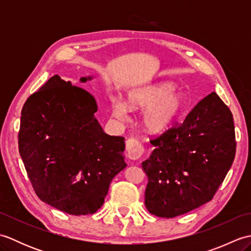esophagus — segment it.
<instances>
[{"label":"esophagus","mask_w":251,"mask_h":251,"mask_svg":"<svg viewBox=\"0 0 251 251\" xmlns=\"http://www.w3.org/2000/svg\"><path fill=\"white\" fill-rule=\"evenodd\" d=\"M145 153V147L141 142L130 138L126 141V155L129 159L140 158Z\"/></svg>","instance_id":"obj_1"}]
</instances>
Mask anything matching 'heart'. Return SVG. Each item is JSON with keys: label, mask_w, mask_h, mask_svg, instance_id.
<instances>
[{"label": "heart", "mask_w": 251, "mask_h": 251, "mask_svg": "<svg viewBox=\"0 0 251 251\" xmlns=\"http://www.w3.org/2000/svg\"><path fill=\"white\" fill-rule=\"evenodd\" d=\"M185 104L184 95L174 85L167 82L149 84L130 90L125 103L121 100L111 101L112 115L120 121L127 120V108L130 110H146L142 123L146 128L153 132L166 129L182 112Z\"/></svg>", "instance_id": "1"}]
</instances>
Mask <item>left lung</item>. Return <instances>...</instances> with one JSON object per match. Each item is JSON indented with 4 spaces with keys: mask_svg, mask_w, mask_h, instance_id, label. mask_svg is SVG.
I'll list each match as a JSON object with an SVG mask.
<instances>
[{
    "mask_svg": "<svg viewBox=\"0 0 251 251\" xmlns=\"http://www.w3.org/2000/svg\"><path fill=\"white\" fill-rule=\"evenodd\" d=\"M150 142L145 204L154 216L175 218L211 201L225 180L236 152L233 115L211 93Z\"/></svg>",
    "mask_w": 251,
    "mask_h": 251,
    "instance_id": "left-lung-1",
    "label": "left lung"
}]
</instances>
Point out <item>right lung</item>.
Wrapping results in <instances>:
<instances>
[{
  "label": "right lung",
  "instance_id": "right-lung-1",
  "mask_svg": "<svg viewBox=\"0 0 251 251\" xmlns=\"http://www.w3.org/2000/svg\"><path fill=\"white\" fill-rule=\"evenodd\" d=\"M97 110L92 94L59 75L21 110L18 147L30 182L42 201L69 215L95 214L111 181L127 166L125 139L105 134Z\"/></svg>",
  "mask_w": 251,
  "mask_h": 251
}]
</instances>
